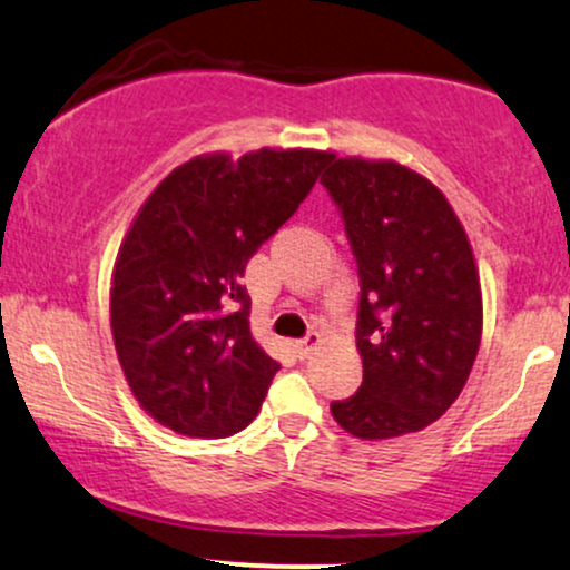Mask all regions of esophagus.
<instances>
[{
	"label": "esophagus",
	"mask_w": 570,
	"mask_h": 570,
	"mask_svg": "<svg viewBox=\"0 0 570 570\" xmlns=\"http://www.w3.org/2000/svg\"><path fill=\"white\" fill-rule=\"evenodd\" d=\"M318 342H321V334L318 332H311V334H305L303 340H294L292 347H294V353H297V358L303 361V358H307V355L315 351V347H318Z\"/></svg>",
	"instance_id": "esophagus-1"
}]
</instances>
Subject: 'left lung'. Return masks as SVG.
<instances>
[{
    "label": "left lung",
    "instance_id": "obj_1",
    "mask_svg": "<svg viewBox=\"0 0 570 570\" xmlns=\"http://www.w3.org/2000/svg\"><path fill=\"white\" fill-rule=\"evenodd\" d=\"M358 265L363 382L332 403L355 438L433 424L468 382L483 328L481 281L441 190L395 161L334 159L321 177Z\"/></svg>",
    "mask_w": 570,
    "mask_h": 570
}]
</instances>
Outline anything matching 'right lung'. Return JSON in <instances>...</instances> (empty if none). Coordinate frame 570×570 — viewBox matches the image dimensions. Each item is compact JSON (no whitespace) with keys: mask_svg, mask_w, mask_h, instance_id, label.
I'll return each mask as SVG.
<instances>
[{"mask_svg":"<svg viewBox=\"0 0 570 570\" xmlns=\"http://www.w3.org/2000/svg\"><path fill=\"white\" fill-rule=\"evenodd\" d=\"M321 150L185 161L142 204L111 286V328L140 406L175 433L228 438L257 416L281 368L249 332L244 271L305 202Z\"/></svg>","mask_w":570,"mask_h":570,"instance_id":"1","label":"right lung"}]
</instances>
